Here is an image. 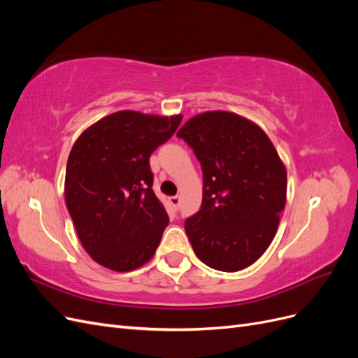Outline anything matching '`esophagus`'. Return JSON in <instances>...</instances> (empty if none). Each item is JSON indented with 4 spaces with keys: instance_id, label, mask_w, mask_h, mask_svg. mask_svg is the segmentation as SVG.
Wrapping results in <instances>:
<instances>
[{
    "instance_id": "1",
    "label": "esophagus",
    "mask_w": 358,
    "mask_h": 358,
    "mask_svg": "<svg viewBox=\"0 0 358 358\" xmlns=\"http://www.w3.org/2000/svg\"><path fill=\"white\" fill-rule=\"evenodd\" d=\"M169 201H170V204L173 206V209H175V210H178V209H179L180 199H179L178 196H175V197H170V199H169Z\"/></svg>"
}]
</instances>
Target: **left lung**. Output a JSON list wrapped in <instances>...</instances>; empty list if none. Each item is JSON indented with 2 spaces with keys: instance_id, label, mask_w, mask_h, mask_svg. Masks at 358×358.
Wrapping results in <instances>:
<instances>
[{
  "instance_id": "left-lung-1",
  "label": "left lung",
  "mask_w": 358,
  "mask_h": 358,
  "mask_svg": "<svg viewBox=\"0 0 358 358\" xmlns=\"http://www.w3.org/2000/svg\"><path fill=\"white\" fill-rule=\"evenodd\" d=\"M178 137L203 170L200 210L185 231L201 262L221 272L255 263L272 243L287 200V170L257 124L231 112L191 117Z\"/></svg>"
}]
</instances>
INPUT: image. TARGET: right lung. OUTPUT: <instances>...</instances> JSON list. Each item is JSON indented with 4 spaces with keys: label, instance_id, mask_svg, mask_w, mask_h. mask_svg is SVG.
Returning a JSON list of instances; mask_svg holds the SVG:
<instances>
[{
    "label": "right lung",
    "instance_id": "obj_1",
    "mask_svg": "<svg viewBox=\"0 0 358 358\" xmlns=\"http://www.w3.org/2000/svg\"><path fill=\"white\" fill-rule=\"evenodd\" d=\"M180 121L182 115L121 110L76 140L64 192L76 231L94 262L129 272L154 257L169 215L152 189L149 158Z\"/></svg>",
    "mask_w": 358,
    "mask_h": 358
}]
</instances>
